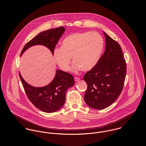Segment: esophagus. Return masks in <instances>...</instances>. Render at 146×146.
<instances>
[{"instance_id": "1", "label": "esophagus", "mask_w": 146, "mask_h": 146, "mask_svg": "<svg viewBox=\"0 0 146 146\" xmlns=\"http://www.w3.org/2000/svg\"><path fill=\"white\" fill-rule=\"evenodd\" d=\"M80 80V78H79V77H74V80H75V81H79Z\"/></svg>"}]
</instances>
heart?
<instances>
[{
  "label": "heart",
  "instance_id": "b5f03b06",
  "mask_svg": "<svg viewBox=\"0 0 146 146\" xmlns=\"http://www.w3.org/2000/svg\"><path fill=\"white\" fill-rule=\"evenodd\" d=\"M104 46L102 36L96 32L76 33L66 36L61 47L54 51V60L63 71L70 69L72 57L74 61L72 70L89 71L99 60Z\"/></svg>",
  "mask_w": 146,
  "mask_h": 146
}]
</instances>
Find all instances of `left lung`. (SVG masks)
Returning a JSON list of instances; mask_svg holds the SVG:
<instances>
[{
	"mask_svg": "<svg viewBox=\"0 0 146 146\" xmlns=\"http://www.w3.org/2000/svg\"><path fill=\"white\" fill-rule=\"evenodd\" d=\"M106 50L96 66L84 76L88 88L84 99L94 109L103 110L121 94L126 74V64L119 44L105 32Z\"/></svg>",
	"mask_w": 146,
	"mask_h": 146,
	"instance_id": "1",
	"label": "left lung"
}]
</instances>
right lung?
<instances>
[{"label":"right lung","mask_w":146,"mask_h":146,"mask_svg":"<svg viewBox=\"0 0 146 146\" xmlns=\"http://www.w3.org/2000/svg\"><path fill=\"white\" fill-rule=\"evenodd\" d=\"M65 31L62 27L40 33L24 47L21 55L31 46L41 44L48 47L54 54V49L60 37ZM25 92L31 103L40 111L52 113L58 111L65 102L68 89L74 84L73 76L67 72L57 70L52 81L42 88H35L27 84L19 73Z\"/></svg>","instance_id":"1"}]
</instances>
